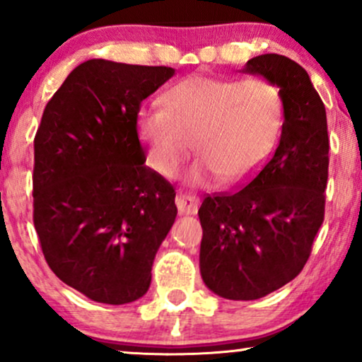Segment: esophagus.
<instances>
[{"label": "esophagus", "instance_id": "1", "mask_svg": "<svg viewBox=\"0 0 362 362\" xmlns=\"http://www.w3.org/2000/svg\"><path fill=\"white\" fill-rule=\"evenodd\" d=\"M175 204L182 214H195L199 209V199L195 195L178 192L175 197Z\"/></svg>", "mask_w": 362, "mask_h": 362}]
</instances>
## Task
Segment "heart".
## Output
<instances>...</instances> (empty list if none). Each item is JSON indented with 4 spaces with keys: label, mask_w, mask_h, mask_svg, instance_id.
<instances>
[{
    "label": "heart",
    "mask_w": 362,
    "mask_h": 362,
    "mask_svg": "<svg viewBox=\"0 0 362 362\" xmlns=\"http://www.w3.org/2000/svg\"><path fill=\"white\" fill-rule=\"evenodd\" d=\"M163 109L139 114V138L148 163L172 178L189 158L194 141L201 161L190 180L214 173L226 185L255 175L276 149L284 122L281 90L264 78H214L195 74L165 91Z\"/></svg>",
    "instance_id": "obj_1"
}]
</instances>
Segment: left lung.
<instances>
[{
  "label": "left lung",
  "mask_w": 362,
  "mask_h": 362,
  "mask_svg": "<svg viewBox=\"0 0 362 362\" xmlns=\"http://www.w3.org/2000/svg\"><path fill=\"white\" fill-rule=\"evenodd\" d=\"M243 73L281 90V139L271 160L242 189L207 195L199 209V265L218 296L250 301L293 281L310 259L325 216L327 114L308 73L279 54H262Z\"/></svg>",
  "instance_id": "1"
}]
</instances>
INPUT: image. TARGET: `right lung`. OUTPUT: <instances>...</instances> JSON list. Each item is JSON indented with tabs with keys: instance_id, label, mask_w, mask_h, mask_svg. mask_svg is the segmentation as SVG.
<instances>
[{
	"instance_id": "1",
	"label": "right lung",
	"mask_w": 362,
	"mask_h": 362,
	"mask_svg": "<svg viewBox=\"0 0 362 362\" xmlns=\"http://www.w3.org/2000/svg\"><path fill=\"white\" fill-rule=\"evenodd\" d=\"M168 66L81 62L45 105L34 139V226L45 262L90 300L146 294L177 216L175 190L144 165L138 114Z\"/></svg>"
}]
</instances>
